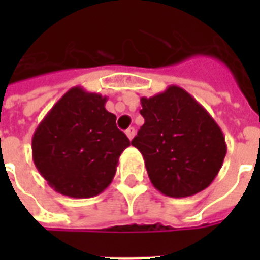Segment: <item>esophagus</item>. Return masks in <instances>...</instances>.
<instances>
[{
    "instance_id": "obj_1",
    "label": "esophagus",
    "mask_w": 260,
    "mask_h": 260,
    "mask_svg": "<svg viewBox=\"0 0 260 260\" xmlns=\"http://www.w3.org/2000/svg\"><path fill=\"white\" fill-rule=\"evenodd\" d=\"M125 134H126V136H128L131 141H132V139H134V136H135V128H134V126H131V128H128V129L125 131Z\"/></svg>"
}]
</instances>
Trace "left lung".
<instances>
[{"mask_svg": "<svg viewBox=\"0 0 260 260\" xmlns=\"http://www.w3.org/2000/svg\"><path fill=\"white\" fill-rule=\"evenodd\" d=\"M145 124L132 141L153 186L171 198L206 189L223 166L224 135L205 107L180 86L141 99Z\"/></svg>", "mask_w": 260, "mask_h": 260, "instance_id": "obj_1", "label": "left lung"}]
</instances>
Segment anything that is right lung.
Wrapping results in <instances>:
<instances>
[{
  "instance_id": "add662e5",
  "label": "right lung",
  "mask_w": 260,
  "mask_h": 260,
  "mask_svg": "<svg viewBox=\"0 0 260 260\" xmlns=\"http://www.w3.org/2000/svg\"><path fill=\"white\" fill-rule=\"evenodd\" d=\"M107 97L69 89L33 134L31 154L48 185L69 198H91L113 181L131 142L106 110Z\"/></svg>"
}]
</instances>
